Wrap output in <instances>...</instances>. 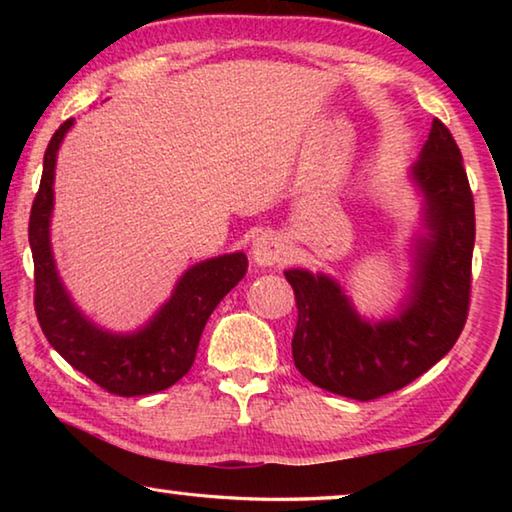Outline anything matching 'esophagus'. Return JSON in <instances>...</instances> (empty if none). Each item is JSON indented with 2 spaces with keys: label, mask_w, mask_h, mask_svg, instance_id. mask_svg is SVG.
I'll use <instances>...</instances> for the list:
<instances>
[{
  "label": "esophagus",
  "mask_w": 512,
  "mask_h": 512,
  "mask_svg": "<svg viewBox=\"0 0 512 512\" xmlns=\"http://www.w3.org/2000/svg\"><path fill=\"white\" fill-rule=\"evenodd\" d=\"M250 255H253L257 266H277L287 259V248H284V241L273 235V232H264V235H259L253 241Z\"/></svg>",
  "instance_id": "esophagus-1"
}]
</instances>
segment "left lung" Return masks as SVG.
<instances>
[{
	"mask_svg": "<svg viewBox=\"0 0 512 512\" xmlns=\"http://www.w3.org/2000/svg\"><path fill=\"white\" fill-rule=\"evenodd\" d=\"M411 176L427 235L415 241L409 296L397 316L361 318L339 282L305 268L284 271L296 293L293 363L329 393L368 402L400 391L454 348L470 309L474 198L449 128L431 121Z\"/></svg>",
	"mask_w": 512,
	"mask_h": 512,
	"instance_id": "1",
	"label": "left lung"
}]
</instances>
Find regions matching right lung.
I'll use <instances>...</instances> for the list:
<instances>
[{"instance_id": "1", "label": "right lung", "mask_w": 512, "mask_h": 512, "mask_svg": "<svg viewBox=\"0 0 512 512\" xmlns=\"http://www.w3.org/2000/svg\"><path fill=\"white\" fill-rule=\"evenodd\" d=\"M74 119L60 124L42 162V180L31 207L29 244L36 268V316L60 357L119 397L151 395L183 379L196 359L207 318L248 271L244 253L219 255L187 268L158 314L133 334H112L88 320L60 280L51 253L56 155Z\"/></svg>"}]
</instances>
